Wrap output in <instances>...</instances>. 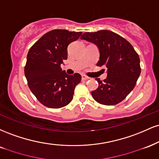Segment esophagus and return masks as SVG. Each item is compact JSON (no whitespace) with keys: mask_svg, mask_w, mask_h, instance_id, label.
I'll return each mask as SVG.
<instances>
[{"mask_svg":"<svg viewBox=\"0 0 159 159\" xmlns=\"http://www.w3.org/2000/svg\"><path fill=\"white\" fill-rule=\"evenodd\" d=\"M81 78H82V80H84V81H86V80H88L89 79V78L87 77V76H86L85 75H82Z\"/></svg>","mask_w":159,"mask_h":159,"instance_id":"34e87169","label":"esophagus"}]
</instances>
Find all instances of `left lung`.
<instances>
[{"label":"left lung","mask_w":159,"mask_h":159,"mask_svg":"<svg viewBox=\"0 0 159 159\" xmlns=\"http://www.w3.org/2000/svg\"><path fill=\"white\" fill-rule=\"evenodd\" d=\"M81 39L97 45L100 58L96 65L105 66L107 70V78L103 81L96 78L98 87L91 92L93 97L105 105L121 102L134 89L140 76L138 53L126 39L110 30L84 33Z\"/></svg>","instance_id":"8db88e82"}]
</instances>
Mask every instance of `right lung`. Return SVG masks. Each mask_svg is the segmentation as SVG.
<instances>
[{"label": "right lung", "mask_w": 159, "mask_h": 159, "mask_svg": "<svg viewBox=\"0 0 159 159\" xmlns=\"http://www.w3.org/2000/svg\"><path fill=\"white\" fill-rule=\"evenodd\" d=\"M81 32L51 30L30 48L25 75L31 92L40 103L51 108H61L71 102L75 86L81 82L78 73L69 75L61 64L67 59V47Z\"/></svg>", "instance_id": "right-lung-1"}]
</instances>
